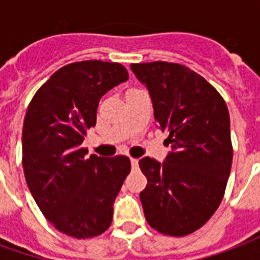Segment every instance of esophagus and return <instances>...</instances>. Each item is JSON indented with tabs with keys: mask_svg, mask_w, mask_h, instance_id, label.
<instances>
[{
	"mask_svg": "<svg viewBox=\"0 0 260 260\" xmlns=\"http://www.w3.org/2000/svg\"><path fill=\"white\" fill-rule=\"evenodd\" d=\"M132 168L133 170H138V158H132Z\"/></svg>",
	"mask_w": 260,
	"mask_h": 260,
	"instance_id": "esophagus-1",
	"label": "esophagus"
}]
</instances>
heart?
<instances>
[{"label":"heart","mask_w":260,"mask_h":260,"mask_svg":"<svg viewBox=\"0 0 260 260\" xmlns=\"http://www.w3.org/2000/svg\"><path fill=\"white\" fill-rule=\"evenodd\" d=\"M128 90H134V89H128Z\"/></svg>","instance_id":"obj_1"}]
</instances>
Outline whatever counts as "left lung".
<instances>
[{
	"instance_id": "8db88e82",
	"label": "left lung",
	"mask_w": 260,
	"mask_h": 260,
	"mask_svg": "<svg viewBox=\"0 0 260 260\" xmlns=\"http://www.w3.org/2000/svg\"><path fill=\"white\" fill-rule=\"evenodd\" d=\"M146 85L154 119L172 152L160 164L140 160L148 179L141 202L148 224L168 236H187L206 224L224 198L233 148L228 107L194 70L174 62L132 63Z\"/></svg>"
}]
</instances>
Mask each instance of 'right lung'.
Masks as SVG:
<instances>
[{"mask_svg": "<svg viewBox=\"0 0 260 260\" xmlns=\"http://www.w3.org/2000/svg\"><path fill=\"white\" fill-rule=\"evenodd\" d=\"M128 80L118 62L81 61L58 69L34 94L23 126V168L40 212L59 232L89 239L106 232L114 201L132 170L126 156L85 157L84 136L100 98Z\"/></svg>", "mask_w": 260, "mask_h": 260, "instance_id": "add662e5", "label": "right lung"}]
</instances>
